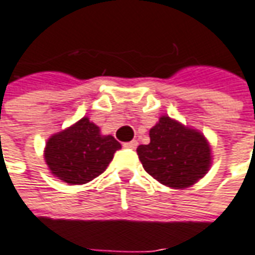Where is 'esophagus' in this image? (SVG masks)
Here are the masks:
<instances>
[{
	"label": "esophagus",
	"instance_id": "1",
	"mask_svg": "<svg viewBox=\"0 0 255 255\" xmlns=\"http://www.w3.org/2000/svg\"><path fill=\"white\" fill-rule=\"evenodd\" d=\"M123 146H124L126 149H136L138 142H136V140H131V142H126Z\"/></svg>",
	"mask_w": 255,
	"mask_h": 255
}]
</instances>
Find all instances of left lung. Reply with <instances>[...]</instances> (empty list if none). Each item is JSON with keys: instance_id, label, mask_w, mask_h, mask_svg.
Returning a JSON list of instances; mask_svg holds the SVG:
<instances>
[{"instance_id": "8db88e82", "label": "left lung", "mask_w": 255, "mask_h": 255, "mask_svg": "<svg viewBox=\"0 0 255 255\" xmlns=\"http://www.w3.org/2000/svg\"><path fill=\"white\" fill-rule=\"evenodd\" d=\"M150 143L136 153L145 171L165 186L182 189L197 182L211 164V153L202 133L167 116L150 129Z\"/></svg>"}]
</instances>
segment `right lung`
Instances as JSON below:
<instances>
[{
	"instance_id": "right-lung-1",
	"label": "right lung",
	"mask_w": 255,
	"mask_h": 255,
	"mask_svg": "<svg viewBox=\"0 0 255 255\" xmlns=\"http://www.w3.org/2000/svg\"><path fill=\"white\" fill-rule=\"evenodd\" d=\"M122 145L112 135H101L87 117L52 135L45 146V161L55 177L81 185L99 177Z\"/></svg>"
}]
</instances>
